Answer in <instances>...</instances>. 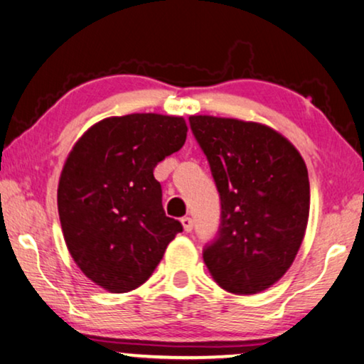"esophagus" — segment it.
Listing matches in <instances>:
<instances>
[{
	"label": "esophagus",
	"instance_id": "1",
	"mask_svg": "<svg viewBox=\"0 0 364 364\" xmlns=\"http://www.w3.org/2000/svg\"><path fill=\"white\" fill-rule=\"evenodd\" d=\"M181 221H182L183 230H186L187 233H191V231L193 230V220L191 217H183Z\"/></svg>",
	"mask_w": 364,
	"mask_h": 364
}]
</instances>
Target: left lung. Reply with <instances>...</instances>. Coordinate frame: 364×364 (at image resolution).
Here are the masks:
<instances>
[{
  "mask_svg": "<svg viewBox=\"0 0 364 364\" xmlns=\"http://www.w3.org/2000/svg\"><path fill=\"white\" fill-rule=\"evenodd\" d=\"M188 121L221 203L205 264L225 291H264L291 267L307 228L310 183L302 156L269 126L207 114Z\"/></svg>",
  "mask_w": 364,
  "mask_h": 364,
  "instance_id": "left-lung-1",
  "label": "left lung"
}]
</instances>
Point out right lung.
Returning <instances> with one entry per match:
<instances>
[{"instance_id":"1","label":"right lung","mask_w":364,"mask_h":364,"mask_svg":"<svg viewBox=\"0 0 364 364\" xmlns=\"http://www.w3.org/2000/svg\"><path fill=\"white\" fill-rule=\"evenodd\" d=\"M186 138L181 117L134 113L100 121L73 146L57 207L73 261L97 286L114 294L139 287L182 231L166 217L154 167Z\"/></svg>"}]
</instances>
